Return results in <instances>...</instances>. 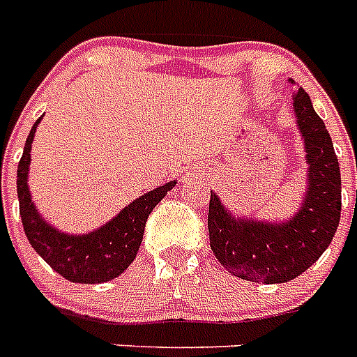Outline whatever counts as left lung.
<instances>
[{"mask_svg":"<svg viewBox=\"0 0 357 357\" xmlns=\"http://www.w3.org/2000/svg\"><path fill=\"white\" fill-rule=\"evenodd\" d=\"M293 107L309 164L307 197L298 214L282 225L236 220L211 193V248L232 275L252 282H288L305 272L331 245L342 216V176L333 139L301 87Z\"/></svg>","mask_w":357,"mask_h":357,"instance_id":"left-lung-1","label":"left lung"}]
</instances>
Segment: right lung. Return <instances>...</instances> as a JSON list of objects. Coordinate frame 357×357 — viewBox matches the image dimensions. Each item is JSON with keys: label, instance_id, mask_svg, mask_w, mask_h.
I'll return each instance as SVG.
<instances>
[{"label": "right lung", "instance_id": "right-lung-1", "mask_svg": "<svg viewBox=\"0 0 357 357\" xmlns=\"http://www.w3.org/2000/svg\"><path fill=\"white\" fill-rule=\"evenodd\" d=\"M40 119L31 127L24 143L23 157L17 164L19 214L24 234L37 254L64 279L80 284H100L121 275L139 250L146 220L153 207L166 197L175 182L153 189L132 202L112 222L96 232L85 236L61 234L37 214L28 191L26 175L30 166V150L33 134Z\"/></svg>", "mask_w": 357, "mask_h": 357}]
</instances>
